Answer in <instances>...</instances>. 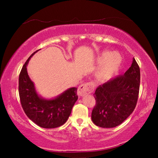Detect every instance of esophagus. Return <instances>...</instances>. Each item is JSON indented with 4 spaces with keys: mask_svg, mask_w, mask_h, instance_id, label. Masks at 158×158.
I'll return each mask as SVG.
<instances>
[{
    "mask_svg": "<svg viewBox=\"0 0 158 158\" xmlns=\"http://www.w3.org/2000/svg\"><path fill=\"white\" fill-rule=\"evenodd\" d=\"M94 89V85L92 83H87L82 84L77 88V95L79 96H84L85 95L90 94Z\"/></svg>",
    "mask_w": 158,
    "mask_h": 158,
    "instance_id": "esophagus-1",
    "label": "esophagus"
}]
</instances>
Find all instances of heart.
Wrapping results in <instances>:
<instances>
[{
    "mask_svg": "<svg viewBox=\"0 0 158 158\" xmlns=\"http://www.w3.org/2000/svg\"><path fill=\"white\" fill-rule=\"evenodd\" d=\"M96 62L101 65L98 75L102 81H109L116 76L122 66V57L119 54L103 51L97 57Z\"/></svg>",
    "mask_w": 158,
    "mask_h": 158,
    "instance_id": "heart-1",
    "label": "heart"
}]
</instances>
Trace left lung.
Instances as JSON below:
<instances>
[{
  "mask_svg": "<svg viewBox=\"0 0 158 158\" xmlns=\"http://www.w3.org/2000/svg\"><path fill=\"white\" fill-rule=\"evenodd\" d=\"M140 83V70L135 58L123 75L100 85L94 94L96 106L91 118L96 126L113 128L127 119L135 109Z\"/></svg>",
  "mask_w": 158,
  "mask_h": 158,
  "instance_id": "1",
  "label": "left lung"
}]
</instances>
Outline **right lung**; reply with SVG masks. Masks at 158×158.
Here are the masks:
<instances>
[{"mask_svg": "<svg viewBox=\"0 0 158 158\" xmlns=\"http://www.w3.org/2000/svg\"><path fill=\"white\" fill-rule=\"evenodd\" d=\"M39 50L28 58L21 69L19 78V97L23 111L32 122L42 128H56L63 125L68 119L78 98L77 88H68L52 98L47 99L40 96L27 68L31 57Z\"/></svg>", "mask_w": 158, "mask_h": 158, "instance_id": "right-lung-1", "label": "right lung"}]
</instances>
